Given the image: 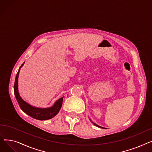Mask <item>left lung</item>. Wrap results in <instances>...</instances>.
I'll list each match as a JSON object with an SVG mask.
<instances>
[{
    "mask_svg": "<svg viewBox=\"0 0 152 152\" xmlns=\"http://www.w3.org/2000/svg\"><path fill=\"white\" fill-rule=\"evenodd\" d=\"M93 123V122H92ZM93 124L95 125V126H97V127H100V128H104V127H101V126H98L97 124H95V123H93Z\"/></svg>",
    "mask_w": 152,
    "mask_h": 152,
    "instance_id": "left-lung-1",
    "label": "left lung"
}]
</instances>
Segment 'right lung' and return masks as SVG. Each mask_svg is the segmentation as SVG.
<instances>
[{"instance_id": "right-lung-1", "label": "right lung", "mask_w": 152, "mask_h": 152, "mask_svg": "<svg viewBox=\"0 0 152 152\" xmlns=\"http://www.w3.org/2000/svg\"><path fill=\"white\" fill-rule=\"evenodd\" d=\"M23 63L21 66H20L18 73L16 76L15 84H14V94L15 95V97L17 99V100L20 105L21 109L25 112L26 114L29 115V116L33 118L34 119H38V120H47V119H49L53 118L55 116L57 115L59 111L61 109L63 103V97L59 99L58 100L56 101L54 103V105L49 108H36L30 105L29 104L25 101H24L18 92V75L19 72L21 68L24 65Z\"/></svg>"}]
</instances>
